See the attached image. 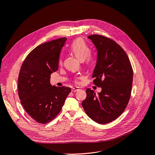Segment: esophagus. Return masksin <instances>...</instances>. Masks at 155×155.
Segmentation results:
<instances>
[{
	"label": "esophagus",
	"instance_id": "1",
	"mask_svg": "<svg viewBox=\"0 0 155 155\" xmlns=\"http://www.w3.org/2000/svg\"><path fill=\"white\" fill-rule=\"evenodd\" d=\"M79 90H80V89L78 87H73V88H72L71 91H72V92L74 93V92H77V91H78Z\"/></svg>",
	"mask_w": 155,
	"mask_h": 155
}]
</instances>
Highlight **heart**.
<instances>
[{
	"instance_id": "obj_1",
	"label": "heart",
	"mask_w": 155,
	"mask_h": 155,
	"mask_svg": "<svg viewBox=\"0 0 155 155\" xmlns=\"http://www.w3.org/2000/svg\"><path fill=\"white\" fill-rule=\"evenodd\" d=\"M70 50L78 59L84 61L86 65L90 66L93 63L94 55L90 51L89 46L82 39H77L74 41L70 47ZM59 62H62L61 58L59 59Z\"/></svg>"
}]
</instances>
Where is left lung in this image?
<instances>
[{
    "label": "left lung",
    "instance_id": "1",
    "mask_svg": "<svg viewBox=\"0 0 155 155\" xmlns=\"http://www.w3.org/2000/svg\"><path fill=\"white\" fill-rule=\"evenodd\" d=\"M97 50V61L93 73V83L101 88L96 96L87 89L82 103L87 115L97 123L106 124L117 119L130 100L133 70L127 54L113 40L101 35L89 36Z\"/></svg>",
    "mask_w": 155,
    "mask_h": 155
}]
</instances>
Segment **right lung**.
<instances>
[{"mask_svg":"<svg viewBox=\"0 0 155 155\" xmlns=\"http://www.w3.org/2000/svg\"><path fill=\"white\" fill-rule=\"evenodd\" d=\"M66 38L38 46L28 54L18 76V91L21 104L36 121L46 124L62 109L71 88L50 84V74L58 70L61 50Z\"/></svg>","mask_w":155,"mask_h":155,"instance_id":"obj_1","label":"right lung"}]
</instances>
